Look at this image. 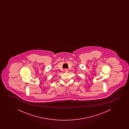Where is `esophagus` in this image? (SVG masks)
Returning a JSON list of instances; mask_svg holds the SVG:
<instances>
[{
  "label": "esophagus",
  "mask_w": 129,
  "mask_h": 129,
  "mask_svg": "<svg viewBox=\"0 0 129 129\" xmlns=\"http://www.w3.org/2000/svg\"><path fill=\"white\" fill-rule=\"evenodd\" d=\"M64 71H65V72H69V70H68V69H65V70H64Z\"/></svg>",
  "instance_id": "34e87169"
}]
</instances>
